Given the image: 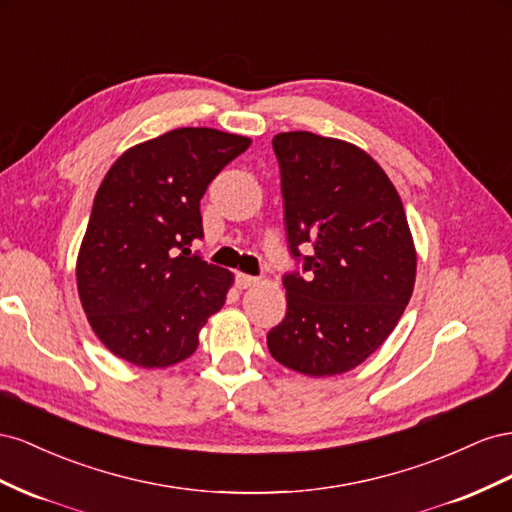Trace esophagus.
Returning a JSON list of instances; mask_svg holds the SVG:
<instances>
[{"mask_svg":"<svg viewBox=\"0 0 512 512\" xmlns=\"http://www.w3.org/2000/svg\"><path fill=\"white\" fill-rule=\"evenodd\" d=\"M257 283H259L257 276L242 274V272L236 274V285H238V289H248V287H253V285H257Z\"/></svg>","mask_w":512,"mask_h":512,"instance_id":"obj_1","label":"esophagus"}]
</instances>
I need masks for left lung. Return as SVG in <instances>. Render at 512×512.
Masks as SVG:
<instances>
[{
  "mask_svg": "<svg viewBox=\"0 0 512 512\" xmlns=\"http://www.w3.org/2000/svg\"><path fill=\"white\" fill-rule=\"evenodd\" d=\"M289 251L287 313L268 332L283 367L311 377L356 369L399 324L416 281V248L386 171L341 139L306 130L272 139ZM314 246L302 258L299 246Z\"/></svg>",
  "mask_w": 512,
  "mask_h": 512,
  "instance_id": "1",
  "label": "left lung"
}]
</instances>
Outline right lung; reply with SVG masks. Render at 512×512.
<instances>
[{
  "mask_svg": "<svg viewBox=\"0 0 512 512\" xmlns=\"http://www.w3.org/2000/svg\"><path fill=\"white\" fill-rule=\"evenodd\" d=\"M251 139L175 128L126 150L107 171L77 257V289L96 337L135 367L195 354L233 274L191 255L203 238L199 201Z\"/></svg>",
  "mask_w": 512,
  "mask_h": 512,
  "instance_id": "1",
  "label": "right lung"
}]
</instances>
